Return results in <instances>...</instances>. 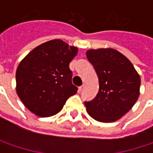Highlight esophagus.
Returning a JSON list of instances; mask_svg holds the SVG:
<instances>
[{"mask_svg": "<svg viewBox=\"0 0 153 153\" xmlns=\"http://www.w3.org/2000/svg\"><path fill=\"white\" fill-rule=\"evenodd\" d=\"M84 88H85V84H83V85H81L79 88V92H81L83 89H84Z\"/></svg>", "mask_w": 153, "mask_h": 153, "instance_id": "34e87169", "label": "esophagus"}]
</instances>
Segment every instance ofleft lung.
Returning <instances> with one entry per match:
<instances>
[{
    "label": "left lung",
    "mask_w": 153,
    "mask_h": 153,
    "mask_svg": "<svg viewBox=\"0 0 153 153\" xmlns=\"http://www.w3.org/2000/svg\"><path fill=\"white\" fill-rule=\"evenodd\" d=\"M86 55L99 80L97 97L84 103L88 113L100 122L116 121L137 101L140 76L132 63L116 49H89Z\"/></svg>",
    "instance_id": "left-lung-1"
}]
</instances>
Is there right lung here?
Masks as SVG:
<instances>
[{
    "mask_svg": "<svg viewBox=\"0 0 153 153\" xmlns=\"http://www.w3.org/2000/svg\"><path fill=\"white\" fill-rule=\"evenodd\" d=\"M77 53L76 47L52 40L33 48L19 63L16 94L29 111L40 117L53 116L76 94L69 64Z\"/></svg>",
    "mask_w": 153,
    "mask_h": 153,
    "instance_id": "right-lung-1",
    "label": "right lung"
}]
</instances>
